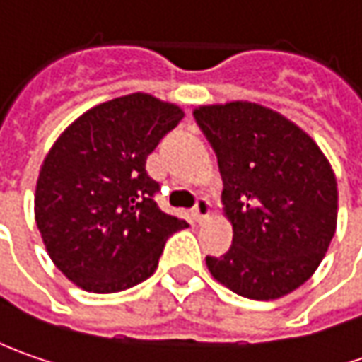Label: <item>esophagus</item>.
<instances>
[{
    "label": "esophagus",
    "mask_w": 362,
    "mask_h": 362,
    "mask_svg": "<svg viewBox=\"0 0 362 362\" xmlns=\"http://www.w3.org/2000/svg\"><path fill=\"white\" fill-rule=\"evenodd\" d=\"M210 214H212V204L206 198H198V202L194 206V218L198 220V222H202Z\"/></svg>",
    "instance_id": "obj_1"
}]
</instances>
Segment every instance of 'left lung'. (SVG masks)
<instances>
[{"label": "left lung", "mask_w": 362, "mask_h": 362, "mask_svg": "<svg viewBox=\"0 0 362 362\" xmlns=\"http://www.w3.org/2000/svg\"><path fill=\"white\" fill-rule=\"evenodd\" d=\"M224 180L230 250L206 256L232 293L274 300L305 284L337 230L339 192L317 142L282 114L255 102L194 110Z\"/></svg>", "instance_id": "obj_1"}]
</instances>
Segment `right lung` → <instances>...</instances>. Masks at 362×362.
<instances>
[{"label":"right lung","mask_w":362,"mask_h":362,"mask_svg":"<svg viewBox=\"0 0 362 362\" xmlns=\"http://www.w3.org/2000/svg\"><path fill=\"white\" fill-rule=\"evenodd\" d=\"M176 104L136 92L71 122L47 152L35 186V224L49 258L88 293H119L150 279L186 220L154 202L146 160L178 126Z\"/></svg>","instance_id":"1"}]
</instances>
